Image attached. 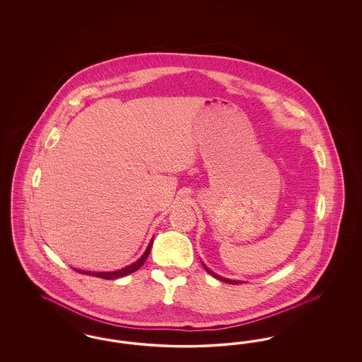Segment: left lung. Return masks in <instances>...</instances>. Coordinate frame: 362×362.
Listing matches in <instances>:
<instances>
[{
  "label": "left lung",
  "mask_w": 362,
  "mask_h": 362,
  "mask_svg": "<svg viewBox=\"0 0 362 362\" xmlns=\"http://www.w3.org/2000/svg\"><path fill=\"white\" fill-rule=\"evenodd\" d=\"M204 264V263H202ZM204 267H205V270H206L207 273L210 274V276H214V278H217V279H220V281H224L226 284H232V285H238V284H241L243 281H236V279H229V278H224V276H218V274H216V273H213L209 267H206V264H204Z\"/></svg>",
  "instance_id": "left-lung-1"
}]
</instances>
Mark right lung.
<instances>
[{"label": "right lung", "instance_id": "right-lung-1", "mask_svg": "<svg viewBox=\"0 0 362 362\" xmlns=\"http://www.w3.org/2000/svg\"><path fill=\"white\" fill-rule=\"evenodd\" d=\"M152 243L153 239L151 240V243L148 244L145 252L141 255V258L137 259L134 263L119 269V270H115V272H86V270H78V269H73L81 274H86V276H98V278H103V279H117V278H121V276H127V274H132L134 272H137L138 269L145 263V260L149 257V252H151V248H152Z\"/></svg>", "mask_w": 362, "mask_h": 362}]
</instances>
